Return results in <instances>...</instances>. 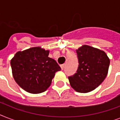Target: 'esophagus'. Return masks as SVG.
<instances>
[{
    "mask_svg": "<svg viewBox=\"0 0 120 120\" xmlns=\"http://www.w3.org/2000/svg\"><path fill=\"white\" fill-rule=\"evenodd\" d=\"M60 67H61V69L63 70L64 68V67H65V64H62V65H60Z\"/></svg>",
    "mask_w": 120,
    "mask_h": 120,
    "instance_id": "34e87169",
    "label": "esophagus"
}]
</instances>
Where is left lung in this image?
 Returning a JSON list of instances; mask_svg holds the SVG:
<instances>
[{
  "mask_svg": "<svg viewBox=\"0 0 120 120\" xmlns=\"http://www.w3.org/2000/svg\"><path fill=\"white\" fill-rule=\"evenodd\" d=\"M79 59L77 73L68 77L70 85L79 93L95 90L107 76L110 59L104 51L84 45L76 50Z\"/></svg>",
  "mask_w": 120,
  "mask_h": 120,
  "instance_id": "obj_1",
  "label": "left lung"
}]
</instances>
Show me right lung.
Here are the masks:
<instances>
[{"label":"right lung","instance_id":"obj_1","mask_svg":"<svg viewBox=\"0 0 120 120\" xmlns=\"http://www.w3.org/2000/svg\"><path fill=\"white\" fill-rule=\"evenodd\" d=\"M50 51L40 47H32L16 53L10 61L12 75L16 83L27 92L42 93L50 86L56 71L61 68Z\"/></svg>","mask_w":120,"mask_h":120}]
</instances>
